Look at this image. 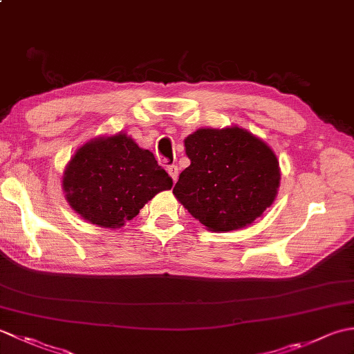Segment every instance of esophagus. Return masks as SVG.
I'll return each instance as SVG.
<instances>
[{
    "label": "esophagus",
    "instance_id": "obj_1",
    "mask_svg": "<svg viewBox=\"0 0 354 354\" xmlns=\"http://www.w3.org/2000/svg\"><path fill=\"white\" fill-rule=\"evenodd\" d=\"M167 171H169L170 178L173 179V183H176V181H178V175H179V169H178V165H175V164L167 165Z\"/></svg>",
    "mask_w": 354,
    "mask_h": 354
}]
</instances>
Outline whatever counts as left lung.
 Segmentation results:
<instances>
[{
	"mask_svg": "<svg viewBox=\"0 0 354 354\" xmlns=\"http://www.w3.org/2000/svg\"><path fill=\"white\" fill-rule=\"evenodd\" d=\"M190 165L173 194L212 231L245 228L275 201L278 160L265 141L237 126L198 129L184 140Z\"/></svg>",
	"mask_w": 354,
	"mask_h": 354,
	"instance_id": "8db88e82",
	"label": "left lung"
}]
</instances>
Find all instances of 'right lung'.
Returning <instances> with one entry per match:
<instances>
[{"label": "right lung", "instance_id": "obj_1", "mask_svg": "<svg viewBox=\"0 0 354 354\" xmlns=\"http://www.w3.org/2000/svg\"><path fill=\"white\" fill-rule=\"evenodd\" d=\"M171 185L153 153L126 133L88 141L77 149L62 176L70 207L102 228L123 227L147 201Z\"/></svg>", "mask_w": 354, "mask_h": 354}]
</instances>
